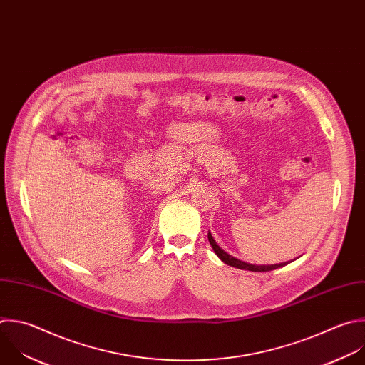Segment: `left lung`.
Returning <instances> with one entry per match:
<instances>
[{
	"mask_svg": "<svg viewBox=\"0 0 365 365\" xmlns=\"http://www.w3.org/2000/svg\"><path fill=\"white\" fill-rule=\"evenodd\" d=\"M207 239H209V244L210 247L213 248L215 254L220 258L222 262H225L226 265L229 267H233V268H237V269H245V271H252V272H268V271H274V269H278V268H282L285 265H288L289 262H282V264H275V265H254V264H248V262H244L240 259H236L235 257L229 255L227 252H225L216 242L215 239L212 237L210 232L207 233ZM292 262V261H291Z\"/></svg>",
	"mask_w": 365,
	"mask_h": 365,
	"instance_id": "8db88e82",
	"label": "left lung"
}]
</instances>
